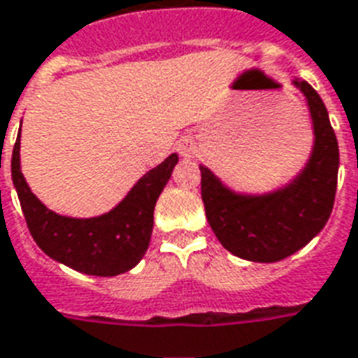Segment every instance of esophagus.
Listing matches in <instances>:
<instances>
[{"label":"esophagus","instance_id":"1","mask_svg":"<svg viewBox=\"0 0 358 358\" xmlns=\"http://www.w3.org/2000/svg\"><path fill=\"white\" fill-rule=\"evenodd\" d=\"M176 150H178L180 155H184V157H189V155H193L195 153V142H193L192 138H182L176 142Z\"/></svg>","mask_w":358,"mask_h":358}]
</instances>
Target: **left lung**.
Returning <instances> with one entry per match:
<instances>
[{
  "instance_id": "obj_1",
  "label": "left lung",
  "mask_w": 358,
  "mask_h": 358,
  "mask_svg": "<svg viewBox=\"0 0 358 358\" xmlns=\"http://www.w3.org/2000/svg\"><path fill=\"white\" fill-rule=\"evenodd\" d=\"M294 85L307 98L315 145L292 184L267 195H239L199 166L206 220L222 246L243 260L271 264L298 252L324 227L334 206L340 165L334 129L313 87L307 81Z\"/></svg>"
}]
</instances>
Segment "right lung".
Wrapping results in <instances>:
<instances>
[{"label": "right lung", "mask_w": 358, "mask_h": 358, "mask_svg": "<svg viewBox=\"0 0 358 358\" xmlns=\"http://www.w3.org/2000/svg\"><path fill=\"white\" fill-rule=\"evenodd\" d=\"M176 163L178 155L172 153L144 174L113 210L85 220L52 213L30 192L20 172V131L13 148L10 174L28 229L39 248L76 271L113 277L144 258L152 239L153 208Z\"/></svg>", "instance_id": "add662e5"}]
</instances>
